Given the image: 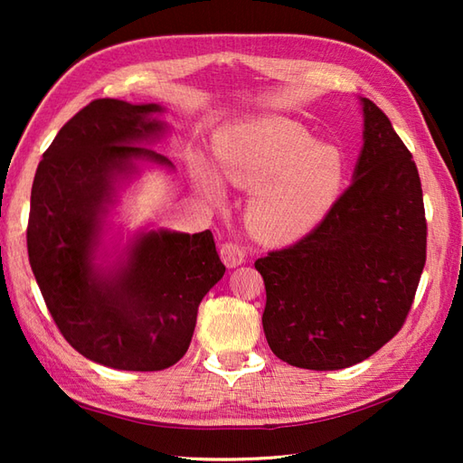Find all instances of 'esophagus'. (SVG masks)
Returning a JSON list of instances; mask_svg holds the SVG:
<instances>
[{
  "label": "esophagus",
  "mask_w": 463,
  "mask_h": 463,
  "mask_svg": "<svg viewBox=\"0 0 463 463\" xmlns=\"http://www.w3.org/2000/svg\"><path fill=\"white\" fill-rule=\"evenodd\" d=\"M221 259L229 269H237L239 264L244 262L247 254H244V249L237 242H224L221 247Z\"/></svg>",
  "instance_id": "obj_1"
}]
</instances>
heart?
Here are the masks:
<instances>
[{
  "label": "heart",
  "mask_w": 463,
  "mask_h": 463,
  "mask_svg": "<svg viewBox=\"0 0 463 463\" xmlns=\"http://www.w3.org/2000/svg\"><path fill=\"white\" fill-rule=\"evenodd\" d=\"M199 191L222 201V186L252 191L247 224L267 242H288L310 232L336 203L344 156L336 145L314 141L298 123L262 117L232 125L214 141V173L199 156L191 161Z\"/></svg>",
  "instance_id": "b5f03b06"
}]
</instances>
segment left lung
<instances>
[{
	"instance_id": "8db88e82",
	"label": "left lung",
	"mask_w": 463,
	"mask_h": 463,
	"mask_svg": "<svg viewBox=\"0 0 463 463\" xmlns=\"http://www.w3.org/2000/svg\"><path fill=\"white\" fill-rule=\"evenodd\" d=\"M360 105L352 184L310 234L254 262L264 336L297 368L342 370L378 352L404 324L426 264L416 163L388 117L366 97Z\"/></svg>"
}]
</instances>
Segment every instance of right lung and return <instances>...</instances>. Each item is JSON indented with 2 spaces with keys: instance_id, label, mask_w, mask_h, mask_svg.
<instances>
[{
  "instance_id": "add662e5",
  "label": "right lung",
  "mask_w": 463,
  "mask_h": 463,
  "mask_svg": "<svg viewBox=\"0 0 463 463\" xmlns=\"http://www.w3.org/2000/svg\"><path fill=\"white\" fill-rule=\"evenodd\" d=\"M165 107L95 99L43 153L32 186L27 252L49 312L71 346L103 366L156 372L179 362L199 304L222 279L211 231H137L105 250L119 191L143 163L173 169L146 145L169 131Z\"/></svg>"
}]
</instances>
